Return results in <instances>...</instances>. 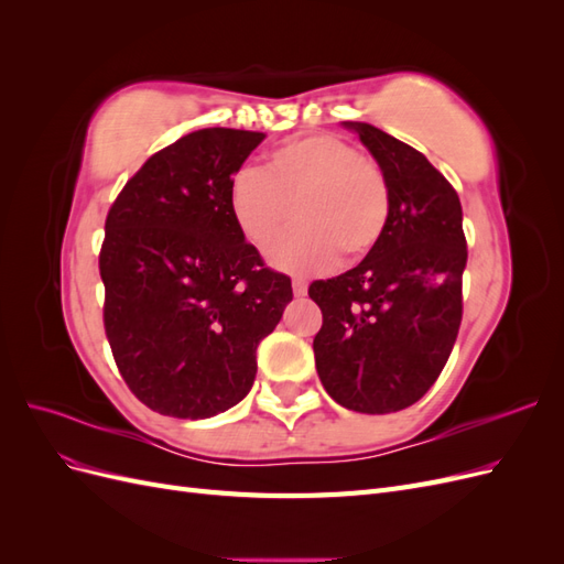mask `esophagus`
Wrapping results in <instances>:
<instances>
[{"label": "esophagus", "mask_w": 564, "mask_h": 564, "mask_svg": "<svg viewBox=\"0 0 564 564\" xmlns=\"http://www.w3.org/2000/svg\"><path fill=\"white\" fill-rule=\"evenodd\" d=\"M292 289H294V296H305V294H308V282L296 278V280L292 282Z\"/></svg>", "instance_id": "34e87169"}]
</instances>
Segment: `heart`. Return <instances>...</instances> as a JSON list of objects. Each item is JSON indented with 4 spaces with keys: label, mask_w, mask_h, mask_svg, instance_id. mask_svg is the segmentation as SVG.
Segmentation results:
<instances>
[{
    "label": "heart",
    "mask_w": 564,
    "mask_h": 564,
    "mask_svg": "<svg viewBox=\"0 0 564 564\" xmlns=\"http://www.w3.org/2000/svg\"><path fill=\"white\" fill-rule=\"evenodd\" d=\"M282 270H319L367 256L388 224L390 197L381 169L327 133L299 135L270 152L263 172L242 169L230 183V212L253 245L268 247Z\"/></svg>",
    "instance_id": "heart-1"
}]
</instances>
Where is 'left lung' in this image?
Segmentation results:
<instances>
[{
	"mask_svg": "<svg viewBox=\"0 0 564 564\" xmlns=\"http://www.w3.org/2000/svg\"><path fill=\"white\" fill-rule=\"evenodd\" d=\"M344 127L377 160L390 214L360 265L308 289L322 311L315 367L340 406L390 414L419 402L449 360L464 313V212L419 150L367 122Z\"/></svg>",
	"mask_w": 564,
	"mask_h": 564,
	"instance_id": "obj_1",
	"label": "left lung"
}]
</instances>
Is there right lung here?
<instances>
[{
	"label": "right lung",
	"instance_id": "add662e5",
	"mask_svg": "<svg viewBox=\"0 0 564 564\" xmlns=\"http://www.w3.org/2000/svg\"><path fill=\"white\" fill-rule=\"evenodd\" d=\"M265 139L199 129L155 152L115 199L100 249L119 373L152 412L209 419L247 398L256 346L294 299L230 212L232 174Z\"/></svg>",
	"mask_w": 564,
	"mask_h": 564
}]
</instances>
